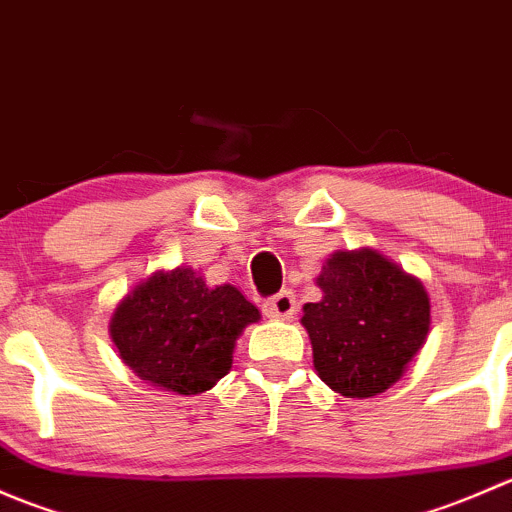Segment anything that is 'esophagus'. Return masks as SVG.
Instances as JSON below:
<instances>
[{
    "label": "esophagus",
    "mask_w": 512,
    "mask_h": 512,
    "mask_svg": "<svg viewBox=\"0 0 512 512\" xmlns=\"http://www.w3.org/2000/svg\"><path fill=\"white\" fill-rule=\"evenodd\" d=\"M294 312H297V299L292 289H282L265 302V314L272 319H289Z\"/></svg>",
    "instance_id": "esophagus-1"
}]
</instances>
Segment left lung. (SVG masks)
Segmentation results:
<instances>
[{
	"label": "left lung",
	"mask_w": 512,
	"mask_h": 512,
	"mask_svg": "<svg viewBox=\"0 0 512 512\" xmlns=\"http://www.w3.org/2000/svg\"><path fill=\"white\" fill-rule=\"evenodd\" d=\"M322 299L304 304L314 369L347 399L389 389L423 347L431 304L421 282L374 250L334 252L319 275Z\"/></svg>",
	"instance_id": "8db88e82"
}]
</instances>
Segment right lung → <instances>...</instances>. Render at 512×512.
Listing matches in <instances>:
<instances>
[{
  "instance_id": "right-lung-1",
  "label": "right lung",
  "mask_w": 512,
  "mask_h": 512,
  "mask_svg": "<svg viewBox=\"0 0 512 512\" xmlns=\"http://www.w3.org/2000/svg\"><path fill=\"white\" fill-rule=\"evenodd\" d=\"M260 312L232 285L210 289L190 267L158 272L118 304L111 337L121 359L153 386L193 396L232 366L237 337Z\"/></svg>"
}]
</instances>
